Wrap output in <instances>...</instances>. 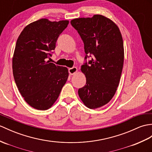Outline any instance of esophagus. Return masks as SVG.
I'll use <instances>...</instances> for the list:
<instances>
[{
  "mask_svg": "<svg viewBox=\"0 0 152 152\" xmlns=\"http://www.w3.org/2000/svg\"><path fill=\"white\" fill-rule=\"evenodd\" d=\"M77 68L76 66H73L72 68H69V72L70 75H72L76 73L77 72Z\"/></svg>",
  "mask_w": 152,
  "mask_h": 152,
  "instance_id": "obj_1",
  "label": "esophagus"
}]
</instances>
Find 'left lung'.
<instances>
[{
  "mask_svg": "<svg viewBox=\"0 0 152 152\" xmlns=\"http://www.w3.org/2000/svg\"><path fill=\"white\" fill-rule=\"evenodd\" d=\"M70 23L82 38L86 54L81 67L86 84L78 89L79 96L87 107H100L112 99L121 80L124 58L121 33L111 20L101 15Z\"/></svg>",
  "mask_w": 152,
  "mask_h": 152,
  "instance_id": "8db88e82",
  "label": "left lung"
}]
</instances>
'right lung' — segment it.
<instances>
[{"instance_id":"right-lung-1","label":"right lung","mask_w":152,"mask_h":152,"mask_svg":"<svg viewBox=\"0 0 152 152\" xmlns=\"http://www.w3.org/2000/svg\"><path fill=\"white\" fill-rule=\"evenodd\" d=\"M69 20L41 19L28 24L17 39L12 67L20 94L31 107L47 110L58 99L69 76L67 68L47 61Z\"/></svg>"}]
</instances>
